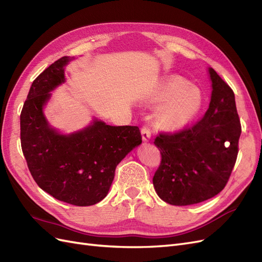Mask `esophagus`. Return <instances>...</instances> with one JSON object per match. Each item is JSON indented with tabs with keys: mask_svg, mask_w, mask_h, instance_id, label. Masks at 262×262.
Here are the masks:
<instances>
[{
	"mask_svg": "<svg viewBox=\"0 0 262 262\" xmlns=\"http://www.w3.org/2000/svg\"><path fill=\"white\" fill-rule=\"evenodd\" d=\"M141 133H142V138H143V141H148L150 138V129L148 125H143L141 128Z\"/></svg>",
	"mask_w": 262,
	"mask_h": 262,
	"instance_id": "1",
	"label": "esophagus"
}]
</instances>
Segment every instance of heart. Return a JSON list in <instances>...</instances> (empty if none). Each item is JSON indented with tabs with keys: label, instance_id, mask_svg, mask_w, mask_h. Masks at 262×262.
<instances>
[{
	"label": "heart",
	"instance_id": "heart-1",
	"mask_svg": "<svg viewBox=\"0 0 262 262\" xmlns=\"http://www.w3.org/2000/svg\"><path fill=\"white\" fill-rule=\"evenodd\" d=\"M149 101L163 105L157 121L168 131H179L191 123L200 113L203 95L184 77L172 75L165 77L149 94Z\"/></svg>",
	"mask_w": 262,
	"mask_h": 262
}]
</instances>
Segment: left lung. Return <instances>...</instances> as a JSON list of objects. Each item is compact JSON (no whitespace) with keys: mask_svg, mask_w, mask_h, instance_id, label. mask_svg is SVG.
Wrapping results in <instances>:
<instances>
[{"mask_svg":"<svg viewBox=\"0 0 262 262\" xmlns=\"http://www.w3.org/2000/svg\"><path fill=\"white\" fill-rule=\"evenodd\" d=\"M212 96L201 120L176 132H160L154 144L161 164L153 177L158 196L172 205H190L220 193L238 154L242 125L234 92L209 69Z\"/></svg>","mask_w":262,"mask_h":262,"instance_id":"obj_1","label":"left lung"}]
</instances>
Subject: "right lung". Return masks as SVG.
Instances as JSON below:
<instances>
[{
    "mask_svg": "<svg viewBox=\"0 0 262 262\" xmlns=\"http://www.w3.org/2000/svg\"><path fill=\"white\" fill-rule=\"evenodd\" d=\"M63 57L31 84L20 113V144L37 185L55 199L77 207L96 204L107 195L117 165L142 143L138 126H113L94 120L63 136L51 129L42 113L50 92L64 82Z\"/></svg>",
    "mask_w": 262,
    "mask_h": 262,
    "instance_id": "1",
    "label": "right lung"
}]
</instances>
